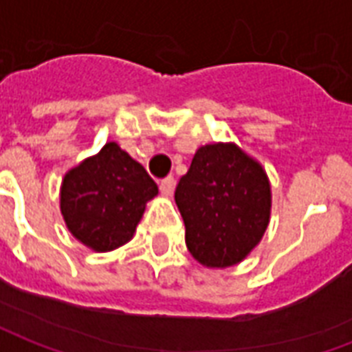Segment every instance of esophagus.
Wrapping results in <instances>:
<instances>
[{
  "mask_svg": "<svg viewBox=\"0 0 352 352\" xmlns=\"http://www.w3.org/2000/svg\"><path fill=\"white\" fill-rule=\"evenodd\" d=\"M173 186H175V181H173V177H168V179H164L160 183V194L164 198H169L171 194H173Z\"/></svg>",
  "mask_w": 352,
  "mask_h": 352,
  "instance_id": "esophagus-1",
  "label": "esophagus"
}]
</instances>
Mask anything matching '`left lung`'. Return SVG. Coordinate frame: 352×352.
<instances>
[{"label":"left lung","mask_w":352,"mask_h":352,"mask_svg":"<svg viewBox=\"0 0 352 352\" xmlns=\"http://www.w3.org/2000/svg\"><path fill=\"white\" fill-rule=\"evenodd\" d=\"M175 204L194 260L224 270L243 262L262 241L272 217V184L256 158L232 141H219L196 151L177 184Z\"/></svg>","instance_id":"left-lung-1"}]
</instances>
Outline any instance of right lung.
I'll list each match as a JSON object with an SVG mask.
<instances>
[{
	"instance_id": "1",
	"label": "right lung",
	"mask_w": 352,
	"mask_h": 352,
	"mask_svg": "<svg viewBox=\"0 0 352 352\" xmlns=\"http://www.w3.org/2000/svg\"><path fill=\"white\" fill-rule=\"evenodd\" d=\"M158 186L145 168L109 141L100 153L65 171L60 213L69 234L94 252L115 251L130 241Z\"/></svg>"
}]
</instances>
